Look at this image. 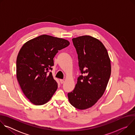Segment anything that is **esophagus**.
<instances>
[{
    "label": "esophagus",
    "instance_id": "esophagus-1",
    "mask_svg": "<svg viewBox=\"0 0 135 135\" xmlns=\"http://www.w3.org/2000/svg\"><path fill=\"white\" fill-rule=\"evenodd\" d=\"M60 82L61 84H63L64 83V80H60Z\"/></svg>",
    "mask_w": 135,
    "mask_h": 135
}]
</instances>
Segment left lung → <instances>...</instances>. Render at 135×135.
Here are the masks:
<instances>
[{
    "mask_svg": "<svg viewBox=\"0 0 135 135\" xmlns=\"http://www.w3.org/2000/svg\"><path fill=\"white\" fill-rule=\"evenodd\" d=\"M72 41L78 55L81 75L68 97L74 107L85 109L94 105L103 95L110 76V60L106 49L96 38L85 35Z\"/></svg>",
    "mask_w": 135,
    "mask_h": 135,
    "instance_id": "left-lung-1",
    "label": "left lung"
}]
</instances>
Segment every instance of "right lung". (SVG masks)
Returning a JSON list of instances; mask_svg holds the SVG:
<instances>
[{
    "instance_id": "right-lung-1",
    "label": "right lung",
    "mask_w": 135,
    "mask_h": 135,
    "mask_svg": "<svg viewBox=\"0 0 135 135\" xmlns=\"http://www.w3.org/2000/svg\"><path fill=\"white\" fill-rule=\"evenodd\" d=\"M69 42L62 38L43 35L26 43L16 59V77L26 97L36 105L46 104L57 88L52 70L53 58Z\"/></svg>"
}]
</instances>
